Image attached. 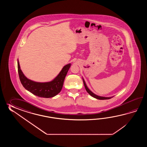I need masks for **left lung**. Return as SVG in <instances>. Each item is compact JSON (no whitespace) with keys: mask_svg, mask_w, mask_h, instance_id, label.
Here are the masks:
<instances>
[{"mask_svg":"<svg viewBox=\"0 0 147 147\" xmlns=\"http://www.w3.org/2000/svg\"><path fill=\"white\" fill-rule=\"evenodd\" d=\"M82 79H83V81H84V87H85V89H86V91H87L88 93L89 94L90 96H91L92 97H94V98H96L97 99H99V100H106V99H111V98H113V97H101V96H97L96 94H94L92 91H91L89 89V88L87 87V85L86 84V82H85V81H84V79L82 78Z\"/></svg>","mask_w":147,"mask_h":147,"instance_id":"1","label":"left lung"}]
</instances>
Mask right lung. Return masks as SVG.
Masks as SVG:
<instances>
[{
  "label": "right lung",
  "instance_id": "right-lung-1",
  "mask_svg": "<svg viewBox=\"0 0 147 147\" xmlns=\"http://www.w3.org/2000/svg\"><path fill=\"white\" fill-rule=\"evenodd\" d=\"M17 63L19 79L23 87L38 97L47 98L54 97L60 92L63 88L65 78L71 66V64L69 63L64 66L53 80L47 82H38L32 81L26 77L20 69L18 60Z\"/></svg>",
  "mask_w": 147,
  "mask_h": 147
}]
</instances>
